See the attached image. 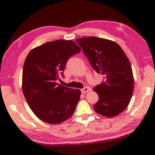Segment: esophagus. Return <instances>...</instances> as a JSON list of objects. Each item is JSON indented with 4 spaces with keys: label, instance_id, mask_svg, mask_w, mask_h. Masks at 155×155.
<instances>
[{
    "label": "esophagus",
    "instance_id": "34e87169",
    "mask_svg": "<svg viewBox=\"0 0 155 155\" xmlns=\"http://www.w3.org/2000/svg\"><path fill=\"white\" fill-rule=\"evenodd\" d=\"M91 90V88H89V87H84V88H83V89H81V93H83V94H84V93H87V92H88V91H90Z\"/></svg>",
    "mask_w": 155,
    "mask_h": 155
}]
</instances>
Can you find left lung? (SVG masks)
<instances>
[{
  "mask_svg": "<svg viewBox=\"0 0 155 155\" xmlns=\"http://www.w3.org/2000/svg\"><path fill=\"white\" fill-rule=\"evenodd\" d=\"M92 67L104 76L94 88L99 100L94 109L107 117L117 116L129 104L134 89L132 68L126 54L116 42L108 39L87 37L76 40Z\"/></svg>",
  "mask_w": 155,
  "mask_h": 155,
  "instance_id": "8db88e82",
  "label": "left lung"
}]
</instances>
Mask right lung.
Listing matches in <instances>:
<instances>
[{
	"instance_id": "obj_1",
	"label": "right lung",
	"mask_w": 155,
	"mask_h": 155,
	"mask_svg": "<svg viewBox=\"0 0 155 155\" xmlns=\"http://www.w3.org/2000/svg\"><path fill=\"white\" fill-rule=\"evenodd\" d=\"M81 48L73 41L48 42L32 49L25 59L22 87L28 106L38 118L52 124L70 118L81 92L56 83L66 64Z\"/></svg>"
}]
</instances>
